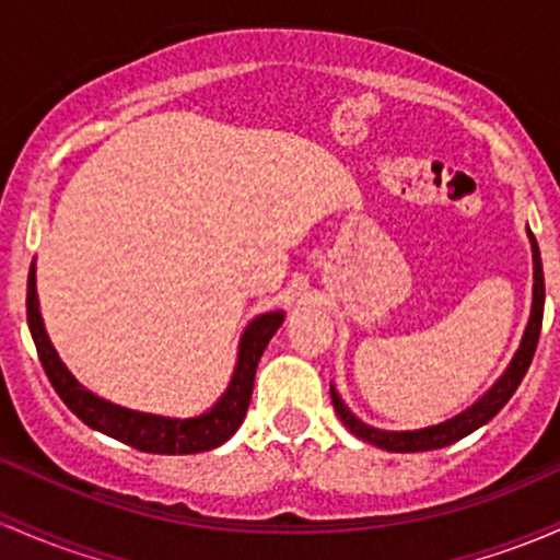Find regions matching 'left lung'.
Listing matches in <instances>:
<instances>
[{"label":"left lung","instance_id":"obj_1","mask_svg":"<svg viewBox=\"0 0 560 560\" xmlns=\"http://www.w3.org/2000/svg\"><path fill=\"white\" fill-rule=\"evenodd\" d=\"M529 242H532V257H534V300H532V316H529V324H526V331H524V340H521V348L515 350L513 361H510V366L502 374L500 380H497L491 388L483 393L481 398H478L472 407H468L465 411H459L457 417H452V420L446 422H439V425H430V428H420V430H380V428H372L366 425V422H361L359 417L350 411L346 404H342V398L337 396L335 385H331L329 393H331V404H335V411L337 417L342 420V425H346L350 433L359 435L361 441H366V444H374L380 446V450L385 452H430V450H444V446L454 444V441L465 439V435H470L472 430H478L481 425H487L491 417L497 415L505 404L510 401V396H513L515 388L521 385V380H524L526 370H529L532 359H534V350H537V340H539V329H542V311H545V276H542V257H539V247H537V238H534V233L529 231Z\"/></svg>","mask_w":560,"mask_h":560}]
</instances>
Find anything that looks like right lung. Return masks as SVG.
Listing matches in <instances>:
<instances>
[{
	"label": "right lung",
	"instance_id": "obj_1",
	"mask_svg": "<svg viewBox=\"0 0 560 560\" xmlns=\"http://www.w3.org/2000/svg\"><path fill=\"white\" fill-rule=\"evenodd\" d=\"M26 316L42 366H45L52 388L58 390L60 398H63L66 407L92 430H101V433L132 446V450L151 454H196L210 452L214 446L225 444L244 422V415H247L252 385H255L257 361H260L270 337L276 335V329L284 322V311L262 313L255 322H249V327L244 329L242 335V342H238V359L231 385L225 388L223 396L218 398V404H214L212 409H207L205 415L177 420V417L145 415V411L116 407V404L95 396V393L82 388V385L77 383V377H73V374L66 370L63 361L58 359L50 337H47L45 331V322H42L39 313V298H36L34 262H31L28 270Z\"/></svg>",
	"mask_w": 560,
	"mask_h": 560
}]
</instances>
